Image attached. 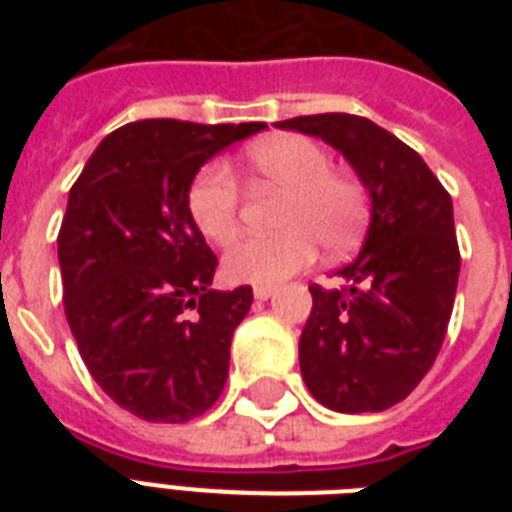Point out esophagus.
<instances>
[{
    "mask_svg": "<svg viewBox=\"0 0 512 512\" xmlns=\"http://www.w3.org/2000/svg\"><path fill=\"white\" fill-rule=\"evenodd\" d=\"M252 292H255V300H268L276 295V287H255Z\"/></svg>",
    "mask_w": 512,
    "mask_h": 512,
    "instance_id": "obj_1",
    "label": "esophagus"
}]
</instances>
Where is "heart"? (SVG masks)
I'll return each mask as SVG.
<instances>
[{"mask_svg": "<svg viewBox=\"0 0 512 512\" xmlns=\"http://www.w3.org/2000/svg\"><path fill=\"white\" fill-rule=\"evenodd\" d=\"M247 170L284 191L276 236H241L223 255L225 276L239 284L273 287L303 271L316 257V244L342 252L364 223V188L332 172V159L319 143L300 135L260 140L244 154ZM188 212L204 236L225 244L236 233L239 185L225 164H207L188 188Z\"/></svg>", "mask_w": 512, "mask_h": 512, "instance_id": "obj_1", "label": "heart"}]
</instances>
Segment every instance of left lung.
I'll list each match as a JSON object with an SVG mask.
<instances>
[{
  "label": "left lung",
  "instance_id": "obj_1",
  "mask_svg": "<svg viewBox=\"0 0 512 512\" xmlns=\"http://www.w3.org/2000/svg\"><path fill=\"white\" fill-rule=\"evenodd\" d=\"M276 127L337 148L372 199L361 252L337 271L345 284L311 287L303 380L327 409L385 412L420 385L446 337L460 276L452 196L417 151L364 116H297Z\"/></svg>",
  "mask_w": 512,
  "mask_h": 512
}]
</instances>
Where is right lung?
<instances>
[{
	"mask_svg": "<svg viewBox=\"0 0 512 512\" xmlns=\"http://www.w3.org/2000/svg\"><path fill=\"white\" fill-rule=\"evenodd\" d=\"M268 124L143 119L103 138L58 233L63 305L103 393L148 422H188L223 393L252 287L212 289L217 257L188 212L196 172Z\"/></svg>",
	"mask_w": 512,
	"mask_h": 512,
	"instance_id": "right-lung-1",
	"label": "right lung"
}]
</instances>
